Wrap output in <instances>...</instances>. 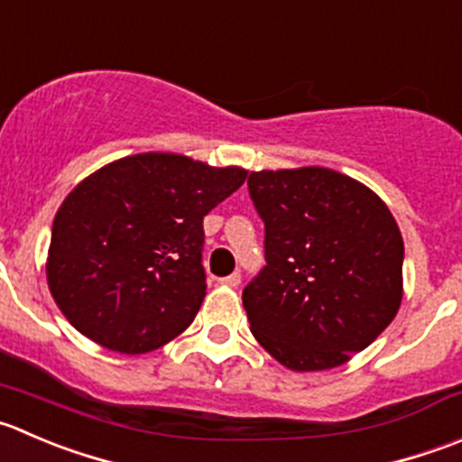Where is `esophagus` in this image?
<instances>
[{
	"label": "esophagus",
	"mask_w": 462,
	"mask_h": 462,
	"mask_svg": "<svg viewBox=\"0 0 462 462\" xmlns=\"http://www.w3.org/2000/svg\"><path fill=\"white\" fill-rule=\"evenodd\" d=\"M218 282H221L223 286H227V289H236V286L241 284V275L239 273H232V275L223 277V280H218Z\"/></svg>",
	"instance_id": "1"
}]
</instances>
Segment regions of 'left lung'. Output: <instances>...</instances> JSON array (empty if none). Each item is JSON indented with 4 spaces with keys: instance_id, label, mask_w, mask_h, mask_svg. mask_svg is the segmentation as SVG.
I'll list each match as a JSON object with an SVG mask.
<instances>
[{
    "instance_id": "obj_1",
    "label": "left lung",
    "mask_w": 462,
    "mask_h": 462,
    "mask_svg": "<svg viewBox=\"0 0 462 462\" xmlns=\"http://www.w3.org/2000/svg\"><path fill=\"white\" fill-rule=\"evenodd\" d=\"M248 189L266 226V266L244 289L250 331L295 373L347 364L400 311L395 217L370 187L327 167L262 169Z\"/></svg>"
}]
</instances>
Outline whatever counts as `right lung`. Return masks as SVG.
Wrapping results in <instances>:
<instances>
[{
	"label": "right lung",
	"mask_w": 462,
	"mask_h": 462,
	"mask_svg": "<svg viewBox=\"0 0 462 462\" xmlns=\"http://www.w3.org/2000/svg\"><path fill=\"white\" fill-rule=\"evenodd\" d=\"M245 176L244 167L151 151L83 178L58 208L44 266L62 316L122 355L180 336L205 298L203 217Z\"/></svg>",
	"instance_id": "obj_1"
}]
</instances>
